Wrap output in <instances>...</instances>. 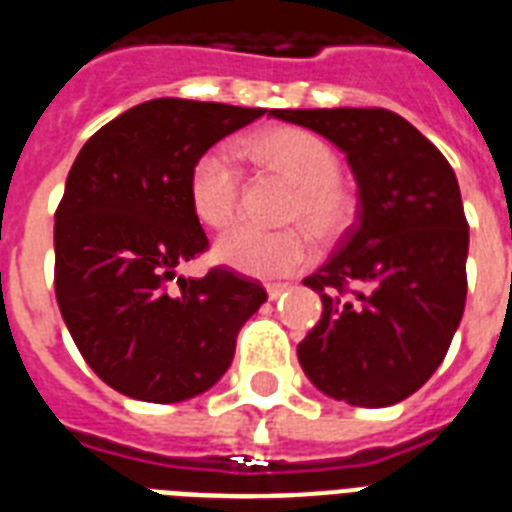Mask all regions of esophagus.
Instances as JSON below:
<instances>
[{
	"label": "esophagus",
	"instance_id": "34e87169",
	"mask_svg": "<svg viewBox=\"0 0 512 512\" xmlns=\"http://www.w3.org/2000/svg\"><path fill=\"white\" fill-rule=\"evenodd\" d=\"M288 288H290L288 282H267V296L275 301V298H280Z\"/></svg>",
	"mask_w": 512,
	"mask_h": 512
}]
</instances>
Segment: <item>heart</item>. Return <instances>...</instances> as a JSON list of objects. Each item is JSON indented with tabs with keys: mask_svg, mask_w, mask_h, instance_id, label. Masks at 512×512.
<instances>
[{
	"mask_svg": "<svg viewBox=\"0 0 512 512\" xmlns=\"http://www.w3.org/2000/svg\"><path fill=\"white\" fill-rule=\"evenodd\" d=\"M237 150L261 169L288 179L293 195L285 208V219L301 224L275 232L232 227L216 240V261L245 275H290L314 259L312 232L320 240H335L349 230L357 216V198L338 177V153L320 134L298 126H275L245 137ZM187 200L198 222L211 230H224L232 224L240 200V174L224 147H208L192 161Z\"/></svg>",
	"mask_w": 512,
	"mask_h": 512,
	"instance_id": "b5f03b06",
	"label": "heart"
}]
</instances>
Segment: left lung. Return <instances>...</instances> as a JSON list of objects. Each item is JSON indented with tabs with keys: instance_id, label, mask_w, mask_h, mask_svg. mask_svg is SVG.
Masks as SVG:
<instances>
[{
	"instance_id": "8db88e82",
	"label": "left lung",
	"mask_w": 512,
	"mask_h": 512,
	"mask_svg": "<svg viewBox=\"0 0 512 512\" xmlns=\"http://www.w3.org/2000/svg\"><path fill=\"white\" fill-rule=\"evenodd\" d=\"M338 145L359 216L304 285L322 298L298 362L322 394L388 407L444 362L468 293V219L439 147L386 108L272 110Z\"/></svg>"
}]
</instances>
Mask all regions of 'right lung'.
<instances>
[{
    "label": "right lung",
    "mask_w": 512,
    "mask_h": 512,
    "mask_svg": "<svg viewBox=\"0 0 512 512\" xmlns=\"http://www.w3.org/2000/svg\"><path fill=\"white\" fill-rule=\"evenodd\" d=\"M267 108L161 97L126 110L76 155L55 211V296L81 357L140 402H182L222 378L243 322L267 301L227 267L179 277L208 251L187 200L203 150Z\"/></svg>",
    "instance_id": "1"
}]
</instances>
